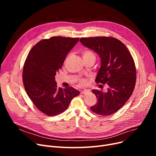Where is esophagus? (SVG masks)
I'll return each instance as SVG.
<instances>
[{
  "instance_id": "obj_1",
  "label": "esophagus",
  "mask_w": 156,
  "mask_h": 156,
  "mask_svg": "<svg viewBox=\"0 0 156 156\" xmlns=\"http://www.w3.org/2000/svg\"><path fill=\"white\" fill-rule=\"evenodd\" d=\"M89 92V90L85 89V90H83L81 92V93L83 94H86V93H87V92Z\"/></svg>"
}]
</instances>
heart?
Instances as JSON below:
<instances>
[{"label": "heart", "instance_id": "obj_1", "mask_svg": "<svg viewBox=\"0 0 156 156\" xmlns=\"http://www.w3.org/2000/svg\"><path fill=\"white\" fill-rule=\"evenodd\" d=\"M81 54H82L83 59L89 58V57H95V54L91 51L88 50V49H84V50H83L82 52H81ZM80 82L81 83H85V81L83 80Z\"/></svg>", "mask_w": 156, "mask_h": 156}]
</instances>
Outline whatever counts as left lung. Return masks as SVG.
Returning <instances> with one entry per match:
<instances>
[{"instance_id":"1","label":"left lung","mask_w":156,"mask_h":156,"mask_svg":"<svg viewBox=\"0 0 156 156\" xmlns=\"http://www.w3.org/2000/svg\"><path fill=\"white\" fill-rule=\"evenodd\" d=\"M80 42L99 54L101 66L96 83L108 85V92L93 90L97 102L91 110L101 116L117 112L132 95L136 83L134 60L127 47L113 37L81 38Z\"/></svg>"}]
</instances>
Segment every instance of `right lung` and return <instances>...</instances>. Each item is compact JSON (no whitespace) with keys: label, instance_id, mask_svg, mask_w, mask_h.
Returning a JSON list of instances; mask_svg holds the SVG:
<instances>
[{"label":"right lung","instance_id":"right-lung-1","mask_svg":"<svg viewBox=\"0 0 156 156\" xmlns=\"http://www.w3.org/2000/svg\"><path fill=\"white\" fill-rule=\"evenodd\" d=\"M79 38L53 37L40 41L28 54L23 69L25 90L37 108L49 116L67 109L80 92L57 87L55 76Z\"/></svg>","mask_w":156,"mask_h":156}]
</instances>
